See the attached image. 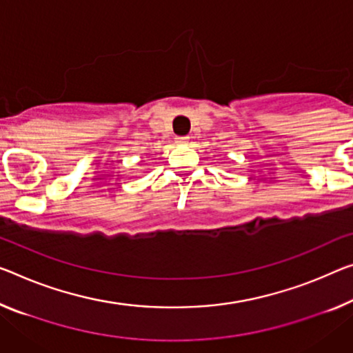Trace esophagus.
<instances>
[{
	"mask_svg": "<svg viewBox=\"0 0 353 353\" xmlns=\"http://www.w3.org/2000/svg\"><path fill=\"white\" fill-rule=\"evenodd\" d=\"M176 142L180 145H184V143L189 142V137H186V135H183V137H176Z\"/></svg>",
	"mask_w": 353,
	"mask_h": 353,
	"instance_id": "1",
	"label": "esophagus"
}]
</instances>
